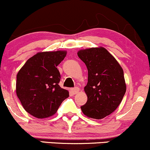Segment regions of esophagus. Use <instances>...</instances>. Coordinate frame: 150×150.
I'll return each mask as SVG.
<instances>
[{"mask_svg": "<svg viewBox=\"0 0 150 150\" xmlns=\"http://www.w3.org/2000/svg\"><path fill=\"white\" fill-rule=\"evenodd\" d=\"M79 91H80V89L78 88V87H75V88H73L71 89V92L73 94H77V93L79 92Z\"/></svg>", "mask_w": 150, "mask_h": 150, "instance_id": "obj_1", "label": "esophagus"}]
</instances>
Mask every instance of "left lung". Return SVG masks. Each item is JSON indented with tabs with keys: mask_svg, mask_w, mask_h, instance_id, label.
I'll return each instance as SVG.
<instances>
[{
	"mask_svg": "<svg viewBox=\"0 0 150 150\" xmlns=\"http://www.w3.org/2000/svg\"><path fill=\"white\" fill-rule=\"evenodd\" d=\"M78 57L88 70L85 87L86 104L81 106L85 116L101 119L119 106L126 91L124 74L118 61L103 47L80 50Z\"/></svg>",
	"mask_w": 150,
	"mask_h": 150,
	"instance_id": "obj_1",
	"label": "left lung"
}]
</instances>
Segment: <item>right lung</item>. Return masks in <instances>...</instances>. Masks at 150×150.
Here are the masks:
<instances>
[{
  "instance_id": "obj_1",
  "label": "right lung",
  "mask_w": 150,
  "mask_h": 150,
  "mask_svg": "<svg viewBox=\"0 0 150 150\" xmlns=\"http://www.w3.org/2000/svg\"><path fill=\"white\" fill-rule=\"evenodd\" d=\"M65 51L37 53L29 58L17 75L16 93L27 113L44 118L56 113L69 92L58 83L57 66L64 59Z\"/></svg>"
}]
</instances>
